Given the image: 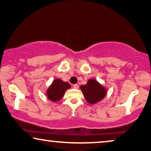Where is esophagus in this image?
<instances>
[{"mask_svg": "<svg viewBox=\"0 0 151 151\" xmlns=\"http://www.w3.org/2000/svg\"><path fill=\"white\" fill-rule=\"evenodd\" d=\"M73 88L74 89H78V84H75L73 85Z\"/></svg>", "mask_w": 151, "mask_h": 151, "instance_id": "esophagus-1", "label": "esophagus"}]
</instances>
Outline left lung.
Here are the masks:
<instances>
[{
	"instance_id": "1",
	"label": "left lung",
	"mask_w": 151,
	"mask_h": 151,
	"mask_svg": "<svg viewBox=\"0 0 151 151\" xmlns=\"http://www.w3.org/2000/svg\"><path fill=\"white\" fill-rule=\"evenodd\" d=\"M80 89L85 100L90 104H95L103 100L107 93L106 88L94 78H89L86 84L81 85Z\"/></svg>"
}]
</instances>
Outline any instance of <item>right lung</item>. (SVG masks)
<instances>
[{"mask_svg":"<svg viewBox=\"0 0 151 151\" xmlns=\"http://www.w3.org/2000/svg\"><path fill=\"white\" fill-rule=\"evenodd\" d=\"M70 87L71 85L68 83L63 81L60 78H55L46 90L47 98L53 102H59L66 90Z\"/></svg>","mask_w":151,"mask_h":151,"instance_id":"right-lung-1","label":"right lung"}]
</instances>
